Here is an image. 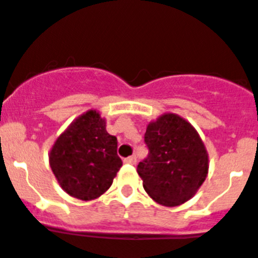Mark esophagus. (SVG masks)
Listing matches in <instances>:
<instances>
[{
  "label": "esophagus",
  "instance_id": "obj_1",
  "mask_svg": "<svg viewBox=\"0 0 258 258\" xmlns=\"http://www.w3.org/2000/svg\"><path fill=\"white\" fill-rule=\"evenodd\" d=\"M124 162L129 163V165H136V162H137V158H136L134 155H132V157H127V158H125Z\"/></svg>",
  "mask_w": 258,
  "mask_h": 258
}]
</instances>
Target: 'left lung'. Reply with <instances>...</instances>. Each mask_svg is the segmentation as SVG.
Returning <instances> with one entry per match:
<instances>
[{"label":"left lung","instance_id":"1","mask_svg":"<svg viewBox=\"0 0 258 258\" xmlns=\"http://www.w3.org/2000/svg\"><path fill=\"white\" fill-rule=\"evenodd\" d=\"M145 144L149 154L137 166L145 191L166 207L190 201L208 172L207 150L192 125L166 113L148 125Z\"/></svg>","mask_w":258,"mask_h":258}]
</instances>
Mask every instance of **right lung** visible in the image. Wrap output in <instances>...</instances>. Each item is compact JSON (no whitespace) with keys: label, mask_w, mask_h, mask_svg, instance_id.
<instances>
[{"label":"right lung","mask_w":258,"mask_h":258,"mask_svg":"<svg viewBox=\"0 0 258 258\" xmlns=\"http://www.w3.org/2000/svg\"><path fill=\"white\" fill-rule=\"evenodd\" d=\"M50 166L66 192L92 201L112 186L122 161L117 155V138L106 132L105 120L96 110H88L59 136L50 152Z\"/></svg>","instance_id":"right-lung-1"}]
</instances>
